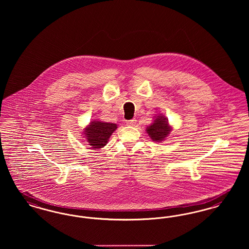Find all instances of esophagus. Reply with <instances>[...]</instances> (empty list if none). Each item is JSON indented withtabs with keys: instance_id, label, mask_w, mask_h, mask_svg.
<instances>
[{
	"instance_id": "34e87169",
	"label": "esophagus",
	"mask_w": 249,
	"mask_h": 249,
	"mask_svg": "<svg viewBox=\"0 0 249 249\" xmlns=\"http://www.w3.org/2000/svg\"><path fill=\"white\" fill-rule=\"evenodd\" d=\"M136 123H137V120L136 119H132V120H129V121H126V124L127 125H135L136 124Z\"/></svg>"
}]
</instances>
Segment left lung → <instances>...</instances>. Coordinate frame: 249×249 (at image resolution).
Returning <instances> with one entry per match:
<instances>
[{
    "mask_svg": "<svg viewBox=\"0 0 249 249\" xmlns=\"http://www.w3.org/2000/svg\"><path fill=\"white\" fill-rule=\"evenodd\" d=\"M172 128L169 124L168 119L161 114L157 115V117H155L154 123L146 128V132L148 133L149 137L157 142H161L162 141L166 140Z\"/></svg>",
    "mask_w": 249,
    "mask_h": 249,
    "instance_id": "1",
    "label": "left lung"
}]
</instances>
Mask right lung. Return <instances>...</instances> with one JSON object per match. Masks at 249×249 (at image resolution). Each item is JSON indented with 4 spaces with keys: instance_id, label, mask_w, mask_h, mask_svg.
<instances>
[{
    "instance_id": "1",
    "label": "right lung",
    "mask_w": 249,
    "mask_h": 249,
    "mask_svg": "<svg viewBox=\"0 0 249 249\" xmlns=\"http://www.w3.org/2000/svg\"><path fill=\"white\" fill-rule=\"evenodd\" d=\"M117 129L116 124L101 121H92L84 128V137L92 149L103 148L107 143L112 133Z\"/></svg>"
}]
</instances>
